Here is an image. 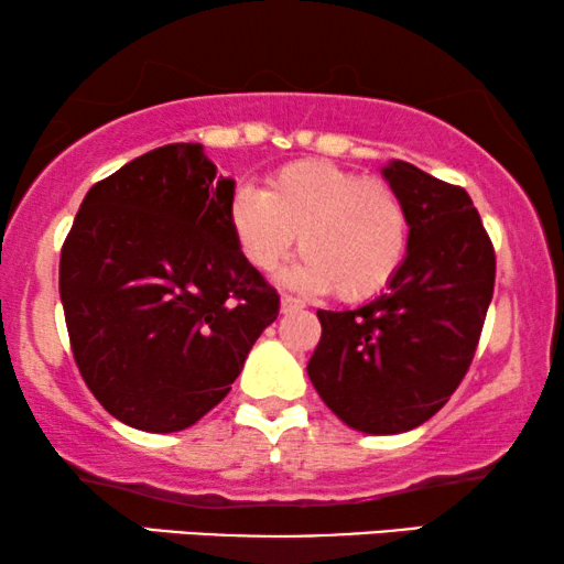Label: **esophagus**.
<instances>
[{"label":"esophagus","instance_id":"1","mask_svg":"<svg viewBox=\"0 0 564 564\" xmlns=\"http://www.w3.org/2000/svg\"><path fill=\"white\" fill-rule=\"evenodd\" d=\"M303 307V300L292 297V295H282V313H297Z\"/></svg>","mask_w":564,"mask_h":564}]
</instances>
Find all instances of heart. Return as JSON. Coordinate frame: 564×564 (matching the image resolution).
<instances>
[{
    "label": "heart",
    "instance_id": "1",
    "mask_svg": "<svg viewBox=\"0 0 564 564\" xmlns=\"http://www.w3.org/2000/svg\"><path fill=\"white\" fill-rule=\"evenodd\" d=\"M230 234L257 272H272L301 236L305 259L290 280L346 303L388 288L408 253V210L388 180L326 159H300L269 176L264 192L241 187L228 205Z\"/></svg>",
    "mask_w": 564,
    "mask_h": 564
}]
</instances>
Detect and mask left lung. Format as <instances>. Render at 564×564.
Returning <instances> with one entry per match:
<instances>
[{"label": "left lung", "mask_w": 564, "mask_h": 564, "mask_svg": "<svg viewBox=\"0 0 564 564\" xmlns=\"http://www.w3.org/2000/svg\"><path fill=\"white\" fill-rule=\"evenodd\" d=\"M384 180L403 197L408 257L388 292L357 311H318L307 377L367 434H400L442 411L465 380L496 288V249L473 199L408 161Z\"/></svg>", "instance_id": "obj_1"}]
</instances>
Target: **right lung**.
<instances>
[{"label": "right lung", "instance_id": "obj_1", "mask_svg": "<svg viewBox=\"0 0 564 564\" xmlns=\"http://www.w3.org/2000/svg\"><path fill=\"white\" fill-rule=\"evenodd\" d=\"M199 143H169L97 182L61 249L76 367L128 426L169 434L228 395L280 295L238 251Z\"/></svg>", "mask_w": 564, "mask_h": 564}]
</instances>
